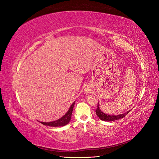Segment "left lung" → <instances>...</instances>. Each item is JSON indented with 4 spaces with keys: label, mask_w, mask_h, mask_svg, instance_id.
<instances>
[{
    "label": "left lung",
    "mask_w": 159,
    "mask_h": 159,
    "mask_svg": "<svg viewBox=\"0 0 159 159\" xmlns=\"http://www.w3.org/2000/svg\"><path fill=\"white\" fill-rule=\"evenodd\" d=\"M99 103H98V109H96L95 112L96 114H97L98 117L102 121H116V120L122 119L124 117H125V115H127L130 111H131V109H130L128 111H127L125 113L123 114H120L117 115H108V114H105L103 113L102 110L99 109Z\"/></svg>",
    "instance_id": "1"
}]
</instances>
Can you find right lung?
Segmentation results:
<instances>
[{
    "label": "right lung",
    "instance_id": "right-lung-1",
    "mask_svg": "<svg viewBox=\"0 0 159 159\" xmlns=\"http://www.w3.org/2000/svg\"><path fill=\"white\" fill-rule=\"evenodd\" d=\"M74 104H75V102L73 103H72V105L70 106L69 110L68 111V112H67L63 117H61L60 119L56 120V121L49 122V123L40 122V121L39 122L41 123L43 125H44L50 126V127H61V126L66 125L68 124L69 122L70 121Z\"/></svg>",
    "mask_w": 159,
    "mask_h": 159
}]
</instances>
